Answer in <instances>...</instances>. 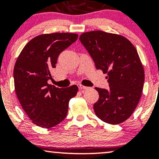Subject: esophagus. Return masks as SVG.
Segmentation results:
<instances>
[{"mask_svg":"<svg viewBox=\"0 0 159 159\" xmlns=\"http://www.w3.org/2000/svg\"><path fill=\"white\" fill-rule=\"evenodd\" d=\"M78 89H79L80 90H87V89L89 88L88 87H85V86H83L81 84H78Z\"/></svg>","mask_w":159,"mask_h":159,"instance_id":"34e87169","label":"esophagus"}]
</instances>
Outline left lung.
I'll list each match as a JSON object with an SVG mask.
<instances>
[{
	"mask_svg": "<svg viewBox=\"0 0 159 159\" xmlns=\"http://www.w3.org/2000/svg\"><path fill=\"white\" fill-rule=\"evenodd\" d=\"M79 39L96 68L107 75L109 89L95 88L99 95L95 114L107 123H123L135 110L143 87L144 70L136 48L124 36L101 30L84 33Z\"/></svg>",
	"mask_w": 159,
	"mask_h": 159,
	"instance_id": "obj_1",
	"label": "left lung"
}]
</instances>
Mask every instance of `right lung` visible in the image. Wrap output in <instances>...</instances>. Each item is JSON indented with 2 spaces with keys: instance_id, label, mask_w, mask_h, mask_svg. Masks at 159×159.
<instances>
[{
  "instance_id": "right-lung-1",
  "label": "right lung",
  "mask_w": 159,
  "mask_h": 159,
  "mask_svg": "<svg viewBox=\"0 0 159 159\" xmlns=\"http://www.w3.org/2000/svg\"><path fill=\"white\" fill-rule=\"evenodd\" d=\"M78 34L54 33L32 39L20 53L14 67V84L21 107L34 124L52 128L61 123L68 113L69 100L78 87L58 88L48 84L51 72L60 54L78 39Z\"/></svg>"
}]
</instances>
